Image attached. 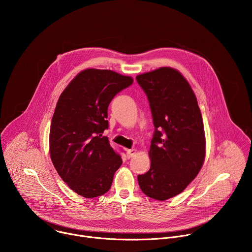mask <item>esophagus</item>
<instances>
[{"instance_id": "esophagus-1", "label": "esophagus", "mask_w": 252, "mask_h": 252, "mask_svg": "<svg viewBox=\"0 0 252 252\" xmlns=\"http://www.w3.org/2000/svg\"><path fill=\"white\" fill-rule=\"evenodd\" d=\"M135 153H136V150H134V149L128 150V151L126 152V158H131L135 155Z\"/></svg>"}]
</instances>
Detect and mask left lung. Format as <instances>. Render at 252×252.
Returning <instances> with one entry per match:
<instances>
[{"label":"left lung","mask_w":252,"mask_h":252,"mask_svg":"<svg viewBox=\"0 0 252 252\" xmlns=\"http://www.w3.org/2000/svg\"><path fill=\"white\" fill-rule=\"evenodd\" d=\"M135 79L148 96L155 126L151 168L137 175V182L143 193L165 200L183 192L202 166V117L193 91L178 70L159 67Z\"/></svg>","instance_id":"8db88e82"}]
</instances>
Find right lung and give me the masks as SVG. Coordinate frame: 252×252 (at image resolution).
I'll list each match as a JSON object with an SVG mask.
<instances>
[{"mask_svg": "<svg viewBox=\"0 0 252 252\" xmlns=\"http://www.w3.org/2000/svg\"><path fill=\"white\" fill-rule=\"evenodd\" d=\"M110 69H85L62 93L52 119L50 154L63 181L78 194L96 197L109 191L123 163L102 136L109 128L107 107L132 84Z\"/></svg>", "mask_w": 252, "mask_h": 252, "instance_id": "add662e5", "label": "right lung"}]
</instances>
